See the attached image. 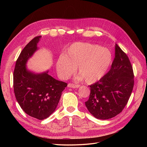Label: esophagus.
Returning a JSON list of instances; mask_svg holds the SVG:
<instances>
[{"mask_svg": "<svg viewBox=\"0 0 147 147\" xmlns=\"http://www.w3.org/2000/svg\"><path fill=\"white\" fill-rule=\"evenodd\" d=\"M67 86L69 88H78L80 86L78 85V84H75L74 83H69L67 84Z\"/></svg>", "mask_w": 147, "mask_h": 147, "instance_id": "1", "label": "esophagus"}]
</instances>
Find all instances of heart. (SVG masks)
Returning <instances> with one entry per match:
<instances>
[{
    "instance_id": "b5f03b06",
    "label": "heart",
    "mask_w": 147,
    "mask_h": 147,
    "mask_svg": "<svg viewBox=\"0 0 147 147\" xmlns=\"http://www.w3.org/2000/svg\"><path fill=\"white\" fill-rule=\"evenodd\" d=\"M112 61V53L108 48L95 44L75 43L57 59L56 69L60 77L66 79L78 67V79L92 84L104 76Z\"/></svg>"
}]
</instances>
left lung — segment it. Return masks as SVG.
<instances>
[{"mask_svg":"<svg viewBox=\"0 0 147 147\" xmlns=\"http://www.w3.org/2000/svg\"><path fill=\"white\" fill-rule=\"evenodd\" d=\"M134 72L127 55L115 45V56L110 70L90 86L91 92L85 105L97 119H107L121 113L134 87Z\"/></svg>","mask_w":147,"mask_h":147,"instance_id":"left-lung-1","label":"left lung"}]
</instances>
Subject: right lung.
<instances>
[{
	"mask_svg": "<svg viewBox=\"0 0 147 147\" xmlns=\"http://www.w3.org/2000/svg\"><path fill=\"white\" fill-rule=\"evenodd\" d=\"M40 38H34L21 51L13 72V88L16 100L24 112L42 120L55 112L67 83L53 78L48 71L35 74L26 69V63L38 49Z\"/></svg>",
	"mask_w": 147,
	"mask_h": 147,
	"instance_id": "add662e5",
	"label": "right lung"
}]
</instances>
